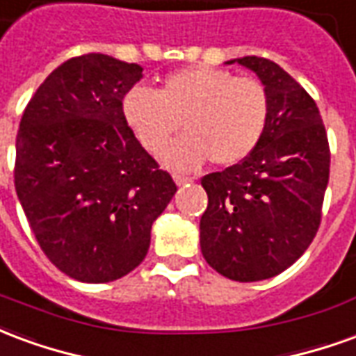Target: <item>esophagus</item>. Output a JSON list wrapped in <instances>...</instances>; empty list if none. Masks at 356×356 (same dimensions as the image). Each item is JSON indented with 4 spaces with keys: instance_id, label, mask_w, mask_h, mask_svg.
<instances>
[{
    "instance_id": "1",
    "label": "esophagus",
    "mask_w": 356,
    "mask_h": 356,
    "mask_svg": "<svg viewBox=\"0 0 356 356\" xmlns=\"http://www.w3.org/2000/svg\"><path fill=\"white\" fill-rule=\"evenodd\" d=\"M173 179H175V183H177L179 186L186 185V183H193V179L185 177V175H173Z\"/></svg>"
}]
</instances>
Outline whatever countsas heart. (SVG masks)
I'll return each instance as SVG.
<instances>
[{"label": "heart", "instance_id": "1", "mask_svg": "<svg viewBox=\"0 0 356 356\" xmlns=\"http://www.w3.org/2000/svg\"><path fill=\"white\" fill-rule=\"evenodd\" d=\"M125 124L143 147L160 154L184 124L187 135L162 153L173 170H194L209 160L238 165L259 147L270 116L261 81L213 68L188 66L168 74L158 91L135 86L122 101Z\"/></svg>", "mask_w": 356, "mask_h": 356}]
</instances>
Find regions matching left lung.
Instances as JSON below:
<instances>
[{
    "mask_svg": "<svg viewBox=\"0 0 356 356\" xmlns=\"http://www.w3.org/2000/svg\"><path fill=\"white\" fill-rule=\"evenodd\" d=\"M236 63L267 88L270 116L259 147L244 162L202 177L208 208L200 246L219 275L255 282L293 265L316 236L330 147L316 102L290 74L263 57Z\"/></svg>",
    "mask_w": 356,
    "mask_h": 356,
    "instance_id": "left-lung-1",
    "label": "left lung"
}]
</instances>
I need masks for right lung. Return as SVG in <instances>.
I'll return each mask as SVG.
<instances>
[{
    "instance_id": "right-lung-1",
    "label": "right lung",
    "mask_w": 356,
    "mask_h": 356,
    "mask_svg": "<svg viewBox=\"0 0 356 356\" xmlns=\"http://www.w3.org/2000/svg\"><path fill=\"white\" fill-rule=\"evenodd\" d=\"M143 68L89 53L55 68L24 108L15 188L42 252L80 282L131 273L177 185L125 124Z\"/></svg>"
}]
</instances>
